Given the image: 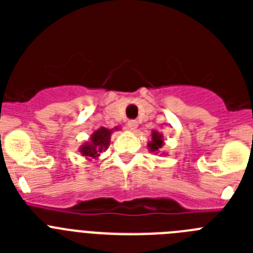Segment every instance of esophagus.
Here are the masks:
<instances>
[{
  "label": "esophagus",
  "instance_id": "obj_1",
  "mask_svg": "<svg viewBox=\"0 0 253 253\" xmlns=\"http://www.w3.org/2000/svg\"><path fill=\"white\" fill-rule=\"evenodd\" d=\"M128 128L130 130H135L138 128V122L137 120H129L128 122Z\"/></svg>",
  "mask_w": 253,
  "mask_h": 253
}]
</instances>
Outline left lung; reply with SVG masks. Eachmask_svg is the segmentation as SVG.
Returning <instances> with one entry per match:
<instances>
[{"label":"left lung","mask_w":253,"mask_h":253,"mask_svg":"<svg viewBox=\"0 0 253 253\" xmlns=\"http://www.w3.org/2000/svg\"><path fill=\"white\" fill-rule=\"evenodd\" d=\"M163 143H165V139H163L162 134L157 130H152V138L148 142V144H147L149 152H152V153H158L160 149L162 148Z\"/></svg>","instance_id":"8db88e82"}]
</instances>
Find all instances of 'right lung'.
<instances>
[{"mask_svg": "<svg viewBox=\"0 0 253 253\" xmlns=\"http://www.w3.org/2000/svg\"><path fill=\"white\" fill-rule=\"evenodd\" d=\"M115 130H119V126H116ZM114 131V129H107L101 126L97 130H95L91 135L90 140L88 142H84L81 147H80V152H81L82 156L86 157V160L92 161L97 160L100 156V153L104 151H106L109 144H110V138L111 133Z\"/></svg>", "mask_w": 253, "mask_h": 253, "instance_id": "add662e5", "label": "right lung"}]
</instances>
